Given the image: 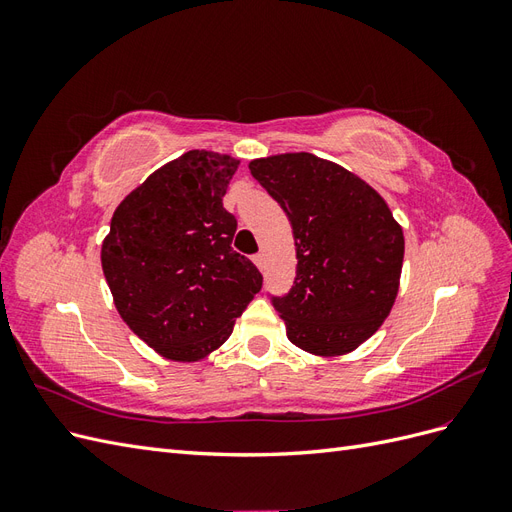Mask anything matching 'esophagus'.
<instances>
[{
  "mask_svg": "<svg viewBox=\"0 0 512 512\" xmlns=\"http://www.w3.org/2000/svg\"><path fill=\"white\" fill-rule=\"evenodd\" d=\"M254 262H256V267H258L260 271H265V254H256V256H254Z\"/></svg>",
  "mask_w": 512,
  "mask_h": 512,
  "instance_id": "34e87169",
  "label": "esophagus"
}]
</instances>
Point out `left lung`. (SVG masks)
<instances>
[{
  "label": "left lung",
  "mask_w": 512,
  "mask_h": 512,
  "mask_svg": "<svg viewBox=\"0 0 512 512\" xmlns=\"http://www.w3.org/2000/svg\"><path fill=\"white\" fill-rule=\"evenodd\" d=\"M250 170L292 224L297 277L273 297L288 339L316 356L356 350L391 314L404 230L367 181L314 153L258 158Z\"/></svg>",
  "instance_id": "left-lung-1"
}]
</instances>
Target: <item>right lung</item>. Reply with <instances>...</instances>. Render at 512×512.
<instances>
[{
  "label": "right lung",
  "instance_id": "add662e5",
  "mask_svg": "<svg viewBox=\"0 0 512 512\" xmlns=\"http://www.w3.org/2000/svg\"><path fill=\"white\" fill-rule=\"evenodd\" d=\"M239 160L192 149L121 200L102 241V271L123 322L164 359L218 350L262 288L232 250L237 220L224 194Z\"/></svg>",
  "mask_w": 512,
  "mask_h": 512
}]
</instances>
